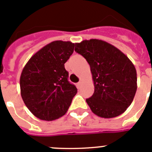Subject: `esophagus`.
<instances>
[{
	"instance_id": "esophagus-1",
	"label": "esophagus",
	"mask_w": 152,
	"mask_h": 152,
	"mask_svg": "<svg viewBox=\"0 0 152 152\" xmlns=\"http://www.w3.org/2000/svg\"><path fill=\"white\" fill-rule=\"evenodd\" d=\"M77 86H78V88H81V86H82V81H79V83H77Z\"/></svg>"
}]
</instances>
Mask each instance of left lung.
<instances>
[{
    "instance_id": "8db88e82",
    "label": "left lung",
    "mask_w": 152,
    "mask_h": 152,
    "mask_svg": "<svg viewBox=\"0 0 152 152\" xmlns=\"http://www.w3.org/2000/svg\"><path fill=\"white\" fill-rule=\"evenodd\" d=\"M75 51L88 63L95 91L86 99L97 116L112 118L131 104L137 89V73L132 61L120 50L99 39L76 43Z\"/></svg>"
}]
</instances>
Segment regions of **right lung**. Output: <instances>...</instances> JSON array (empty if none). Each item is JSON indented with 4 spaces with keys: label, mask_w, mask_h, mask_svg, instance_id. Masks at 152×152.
<instances>
[{
    "label": "right lung",
    "mask_w": 152,
    "mask_h": 152,
    "mask_svg": "<svg viewBox=\"0 0 152 152\" xmlns=\"http://www.w3.org/2000/svg\"><path fill=\"white\" fill-rule=\"evenodd\" d=\"M76 44L54 41L32 56L22 71L20 93L23 102L34 116L51 121L64 116L77 93L68 81L64 64Z\"/></svg>",
    "instance_id": "obj_1"
}]
</instances>
